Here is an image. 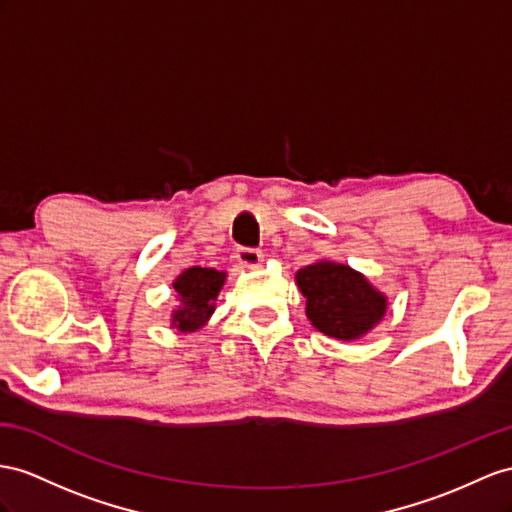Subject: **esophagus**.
<instances>
[{
  "mask_svg": "<svg viewBox=\"0 0 512 512\" xmlns=\"http://www.w3.org/2000/svg\"><path fill=\"white\" fill-rule=\"evenodd\" d=\"M235 259H238L240 264L246 266V268H257L261 261H264V253L257 251V248L242 246V248H238V251H235Z\"/></svg>",
  "mask_w": 512,
  "mask_h": 512,
  "instance_id": "obj_1",
  "label": "esophagus"
}]
</instances>
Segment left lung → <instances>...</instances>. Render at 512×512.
<instances>
[{"instance_id":"8db88e82","label":"left lung","mask_w":512,"mask_h":512,"mask_svg":"<svg viewBox=\"0 0 512 512\" xmlns=\"http://www.w3.org/2000/svg\"><path fill=\"white\" fill-rule=\"evenodd\" d=\"M296 283L307 298L311 324L344 342L370 333L387 311V296L346 264L316 261L296 272Z\"/></svg>"}]
</instances>
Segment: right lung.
<instances>
[{"instance_id": "right-lung-1", "label": "right lung", "mask_w": 512, "mask_h": 512, "mask_svg": "<svg viewBox=\"0 0 512 512\" xmlns=\"http://www.w3.org/2000/svg\"><path fill=\"white\" fill-rule=\"evenodd\" d=\"M225 279L227 272H218L214 268L192 266L183 270L173 283L179 298V307L173 311V329L181 333L203 329L216 309L214 303Z\"/></svg>"}]
</instances>
